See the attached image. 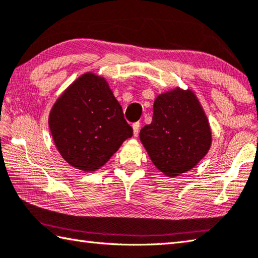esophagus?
Returning <instances> with one entry per match:
<instances>
[{
  "label": "esophagus",
  "instance_id": "esophagus-1",
  "mask_svg": "<svg viewBox=\"0 0 258 258\" xmlns=\"http://www.w3.org/2000/svg\"><path fill=\"white\" fill-rule=\"evenodd\" d=\"M133 128H134V136H135V137H137L138 134H139V129H140V122H135L134 125H133Z\"/></svg>",
  "mask_w": 258,
  "mask_h": 258
}]
</instances>
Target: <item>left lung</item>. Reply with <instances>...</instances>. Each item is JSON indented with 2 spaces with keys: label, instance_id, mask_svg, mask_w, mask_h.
Instances as JSON below:
<instances>
[{
  "label": "left lung",
  "instance_id": "left-lung-1",
  "mask_svg": "<svg viewBox=\"0 0 258 258\" xmlns=\"http://www.w3.org/2000/svg\"><path fill=\"white\" fill-rule=\"evenodd\" d=\"M150 159L166 176L193 168L211 146V130L200 102L192 91L176 87L158 95L153 121L140 130Z\"/></svg>",
  "mask_w": 258,
  "mask_h": 258
}]
</instances>
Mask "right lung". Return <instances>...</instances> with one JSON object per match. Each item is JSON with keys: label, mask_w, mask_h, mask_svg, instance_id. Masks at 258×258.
Segmentation results:
<instances>
[{"label": "right lung", "mask_w": 258, "mask_h": 258, "mask_svg": "<svg viewBox=\"0 0 258 258\" xmlns=\"http://www.w3.org/2000/svg\"><path fill=\"white\" fill-rule=\"evenodd\" d=\"M49 128L61 157L84 172L103 166L133 136L109 84L93 73L79 77L58 98Z\"/></svg>", "instance_id": "1"}]
</instances>
